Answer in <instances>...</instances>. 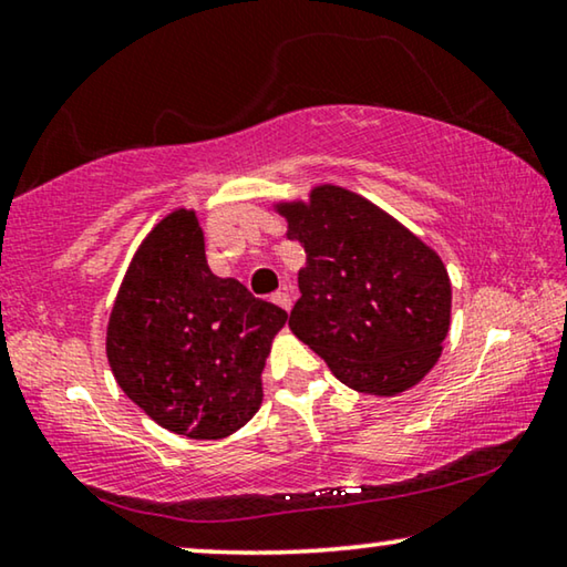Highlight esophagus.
Segmentation results:
<instances>
[{"label": "esophagus", "mask_w": 567, "mask_h": 567, "mask_svg": "<svg viewBox=\"0 0 567 567\" xmlns=\"http://www.w3.org/2000/svg\"><path fill=\"white\" fill-rule=\"evenodd\" d=\"M272 302L280 305L282 310H290V308H292V298H290V295H287V292H275V295H272Z\"/></svg>", "instance_id": "34e87169"}]
</instances>
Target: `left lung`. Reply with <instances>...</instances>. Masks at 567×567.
I'll return each instance as SVG.
<instances>
[{"label":"left lung","mask_w":567,"mask_h":567,"mask_svg":"<svg viewBox=\"0 0 567 567\" xmlns=\"http://www.w3.org/2000/svg\"><path fill=\"white\" fill-rule=\"evenodd\" d=\"M305 267L290 328L338 381L373 396L416 385L442 355L452 285L434 249L338 186L280 206Z\"/></svg>","instance_id":"obj_1"}]
</instances>
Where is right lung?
I'll return each mask as SVG.
<instances>
[{"label":"right lung","instance_id":"1","mask_svg":"<svg viewBox=\"0 0 567 567\" xmlns=\"http://www.w3.org/2000/svg\"><path fill=\"white\" fill-rule=\"evenodd\" d=\"M287 312L206 265L194 212L143 239L107 322V363L138 409L188 439H224L262 403V368Z\"/></svg>","mask_w":567,"mask_h":567}]
</instances>
